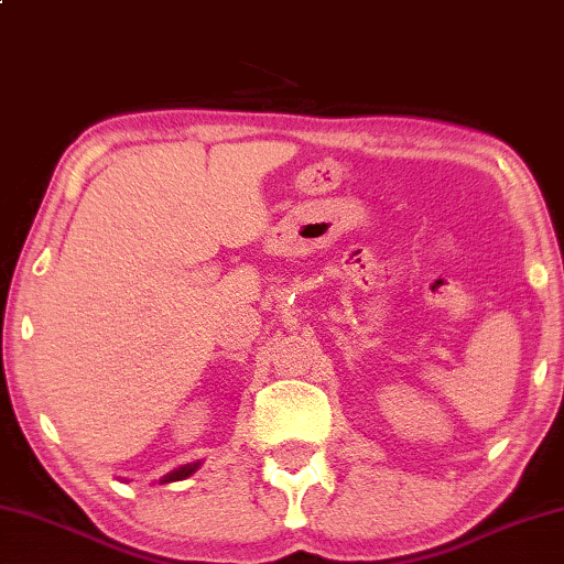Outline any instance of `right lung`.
<instances>
[{
  "label": "right lung",
  "mask_w": 564,
  "mask_h": 564,
  "mask_svg": "<svg viewBox=\"0 0 564 564\" xmlns=\"http://www.w3.org/2000/svg\"><path fill=\"white\" fill-rule=\"evenodd\" d=\"M199 465H202V459H197V463H189V465H182V467H177V469H172V473H167V475H164V477L160 479V485L180 482V479H187L189 475L197 473Z\"/></svg>",
  "instance_id": "1"
}]
</instances>
